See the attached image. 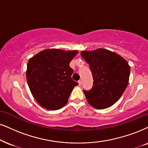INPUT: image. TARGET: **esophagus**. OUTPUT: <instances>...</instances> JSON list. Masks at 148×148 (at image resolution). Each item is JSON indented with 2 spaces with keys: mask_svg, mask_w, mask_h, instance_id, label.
<instances>
[{
  "mask_svg": "<svg viewBox=\"0 0 148 148\" xmlns=\"http://www.w3.org/2000/svg\"><path fill=\"white\" fill-rule=\"evenodd\" d=\"M78 83H79V86H81L82 85V80H79V81H78Z\"/></svg>",
  "mask_w": 148,
  "mask_h": 148,
  "instance_id": "34e87169",
  "label": "esophagus"
}]
</instances>
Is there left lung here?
<instances>
[{
  "instance_id": "left-lung-1",
  "label": "left lung",
  "mask_w": 148,
  "mask_h": 148,
  "mask_svg": "<svg viewBox=\"0 0 148 148\" xmlns=\"http://www.w3.org/2000/svg\"><path fill=\"white\" fill-rule=\"evenodd\" d=\"M93 77L89 90H84L87 101L97 109H104L121 97L129 81L130 67L123 58L107 49L81 52Z\"/></svg>"
}]
</instances>
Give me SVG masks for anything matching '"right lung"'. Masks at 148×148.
Listing matches in <instances>:
<instances>
[{
  "label": "right lung",
  "instance_id": "1",
  "mask_svg": "<svg viewBox=\"0 0 148 148\" xmlns=\"http://www.w3.org/2000/svg\"><path fill=\"white\" fill-rule=\"evenodd\" d=\"M77 51L46 49L29 59L27 80L34 99L49 110L62 108L66 104L75 86L71 78L73 70L69 64Z\"/></svg>",
  "mask_w": 148,
  "mask_h": 148
}]
</instances>
